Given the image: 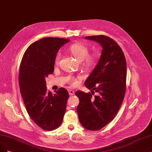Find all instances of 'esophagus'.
Returning a JSON list of instances; mask_svg holds the SVG:
<instances>
[{
    "instance_id": "esophagus-1",
    "label": "esophagus",
    "mask_w": 152,
    "mask_h": 152,
    "mask_svg": "<svg viewBox=\"0 0 152 152\" xmlns=\"http://www.w3.org/2000/svg\"><path fill=\"white\" fill-rule=\"evenodd\" d=\"M69 94L70 96H73V95H74V94H75V92L73 90H70V91H69Z\"/></svg>"
}]
</instances>
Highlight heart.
<instances>
[{"instance_id": "b5f03b06", "label": "heart", "mask_w": 152, "mask_h": 152, "mask_svg": "<svg viewBox=\"0 0 152 152\" xmlns=\"http://www.w3.org/2000/svg\"><path fill=\"white\" fill-rule=\"evenodd\" d=\"M70 52L75 56V58L80 61L84 60V65L87 67H92L96 63V58L93 56H88L89 50L87 47L82 43H74L69 47ZM61 57V52H58L55 55V64H58ZM80 77H70L69 82L72 86H76Z\"/></svg>"}]
</instances>
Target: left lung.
I'll list each match as a JSON object with an SVG mask.
<instances>
[{
  "mask_svg": "<svg viewBox=\"0 0 152 152\" xmlns=\"http://www.w3.org/2000/svg\"><path fill=\"white\" fill-rule=\"evenodd\" d=\"M85 38L96 41L102 46L100 60L85 82L92 94L95 91L99 94L93 97L91 92H75L79 99L77 111L83 127L97 131L113 121L123 103L126 86V61L123 50L112 38L104 35Z\"/></svg>",
  "mask_w": 152,
  "mask_h": 152,
  "instance_id": "8db88e82",
  "label": "left lung"
}]
</instances>
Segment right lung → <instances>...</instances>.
<instances>
[{
  "label": "right lung",
  "instance_id": "right-lung-1",
  "mask_svg": "<svg viewBox=\"0 0 152 152\" xmlns=\"http://www.w3.org/2000/svg\"><path fill=\"white\" fill-rule=\"evenodd\" d=\"M69 39L44 38L31 44L20 62L19 84L29 117L41 129L51 131L63 121L69 94L60 88L55 94L46 90L45 78L54 71L55 58Z\"/></svg>",
  "mask_w": 152,
  "mask_h": 152
}]
</instances>
